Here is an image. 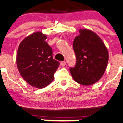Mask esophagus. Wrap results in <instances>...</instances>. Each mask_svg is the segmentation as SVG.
<instances>
[{
    "label": "esophagus",
    "instance_id": "obj_1",
    "mask_svg": "<svg viewBox=\"0 0 123 123\" xmlns=\"http://www.w3.org/2000/svg\"><path fill=\"white\" fill-rule=\"evenodd\" d=\"M66 65V61H62L61 62V66H64Z\"/></svg>",
    "mask_w": 123,
    "mask_h": 123
}]
</instances>
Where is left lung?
<instances>
[{
	"label": "left lung",
	"mask_w": 123,
	"mask_h": 123,
	"mask_svg": "<svg viewBox=\"0 0 123 123\" xmlns=\"http://www.w3.org/2000/svg\"><path fill=\"white\" fill-rule=\"evenodd\" d=\"M73 48L77 61L75 67H70V72L74 80L86 86L98 81L108 61V51L102 40L91 31L80 29Z\"/></svg>",
	"instance_id": "left-lung-1"
}]
</instances>
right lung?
Returning a JSON list of instances; mask_svg holds the SVG:
<instances>
[{"mask_svg":"<svg viewBox=\"0 0 123 123\" xmlns=\"http://www.w3.org/2000/svg\"><path fill=\"white\" fill-rule=\"evenodd\" d=\"M46 35L35 32L24 38L16 55L18 68L24 80L35 88H43L53 81L59 62L53 57V50L45 42Z\"/></svg>","mask_w":123,"mask_h":123,"instance_id":"add662e5","label":"right lung"}]
</instances>
